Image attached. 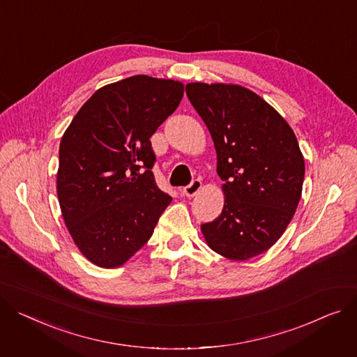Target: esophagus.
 <instances>
[{
	"label": "esophagus",
	"instance_id": "obj_1",
	"mask_svg": "<svg viewBox=\"0 0 357 357\" xmlns=\"http://www.w3.org/2000/svg\"><path fill=\"white\" fill-rule=\"evenodd\" d=\"M201 188H202V182L199 179H195V181H192L191 183H189L188 186H185L182 192H183L185 197L192 198V197H195L201 191Z\"/></svg>",
	"mask_w": 357,
	"mask_h": 357
}]
</instances>
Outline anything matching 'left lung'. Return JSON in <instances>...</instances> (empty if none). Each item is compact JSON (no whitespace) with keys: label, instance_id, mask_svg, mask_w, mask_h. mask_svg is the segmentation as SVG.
<instances>
[{"label":"left lung","instance_id":"1","mask_svg":"<svg viewBox=\"0 0 357 357\" xmlns=\"http://www.w3.org/2000/svg\"><path fill=\"white\" fill-rule=\"evenodd\" d=\"M186 96L206 125L222 183L220 217L202 224L208 247L245 261L270 250L290 224L304 181V158L284 117L240 84L188 83Z\"/></svg>","mask_w":357,"mask_h":357}]
</instances>
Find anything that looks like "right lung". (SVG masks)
<instances>
[{
  "label": "right lung",
  "instance_id": "1",
  "mask_svg": "<svg viewBox=\"0 0 357 357\" xmlns=\"http://www.w3.org/2000/svg\"><path fill=\"white\" fill-rule=\"evenodd\" d=\"M182 96L178 80L132 76L94 91L66 129L59 204L71 238L94 266H123L171 204L155 182L149 139Z\"/></svg>",
  "mask_w": 357,
  "mask_h": 357
}]
</instances>
